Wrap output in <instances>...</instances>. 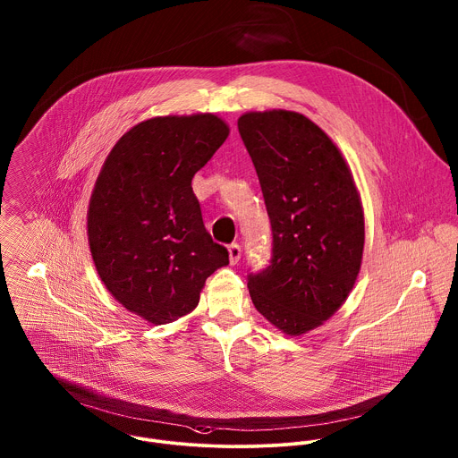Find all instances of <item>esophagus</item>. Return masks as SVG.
<instances>
[{"label": "esophagus", "instance_id": "obj_1", "mask_svg": "<svg viewBox=\"0 0 458 458\" xmlns=\"http://www.w3.org/2000/svg\"><path fill=\"white\" fill-rule=\"evenodd\" d=\"M228 257H230V264H237L241 259V246L239 244H230L228 246Z\"/></svg>", "mask_w": 458, "mask_h": 458}]
</instances>
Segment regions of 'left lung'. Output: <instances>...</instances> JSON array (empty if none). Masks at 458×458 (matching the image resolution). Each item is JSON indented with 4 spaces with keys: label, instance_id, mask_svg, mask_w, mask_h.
I'll list each match as a JSON object with an SVG mask.
<instances>
[{
    "label": "left lung",
    "instance_id": "obj_1",
    "mask_svg": "<svg viewBox=\"0 0 458 458\" xmlns=\"http://www.w3.org/2000/svg\"><path fill=\"white\" fill-rule=\"evenodd\" d=\"M273 232L271 264L248 275L255 309L287 335L332 318L362 264L364 212L352 171L332 139L291 110L237 121Z\"/></svg>",
    "mask_w": 458,
    "mask_h": 458
}]
</instances>
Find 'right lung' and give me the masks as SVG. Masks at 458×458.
<instances>
[{
  "mask_svg": "<svg viewBox=\"0 0 458 458\" xmlns=\"http://www.w3.org/2000/svg\"><path fill=\"white\" fill-rule=\"evenodd\" d=\"M230 133L214 114L153 117L108 153L87 212L96 271L108 293L148 323L196 309L205 280L228 266L192 192L194 174Z\"/></svg>",
  "mask_w": 458,
  "mask_h": 458,
  "instance_id": "obj_1",
  "label": "right lung"
}]
</instances>
